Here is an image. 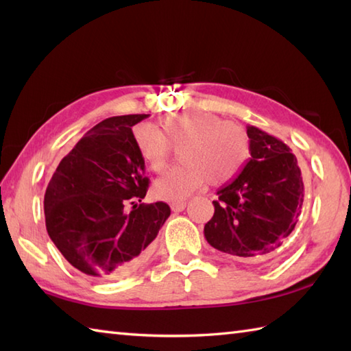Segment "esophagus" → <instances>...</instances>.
Instances as JSON below:
<instances>
[{
	"mask_svg": "<svg viewBox=\"0 0 351 351\" xmlns=\"http://www.w3.org/2000/svg\"><path fill=\"white\" fill-rule=\"evenodd\" d=\"M185 202H175V204H171L170 205V208H171V211L173 213H181V211H184L185 210Z\"/></svg>",
	"mask_w": 351,
	"mask_h": 351,
	"instance_id": "1",
	"label": "esophagus"
}]
</instances>
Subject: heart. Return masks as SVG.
<instances>
[{
    "mask_svg": "<svg viewBox=\"0 0 351 351\" xmlns=\"http://www.w3.org/2000/svg\"><path fill=\"white\" fill-rule=\"evenodd\" d=\"M160 128L138 123L132 137L145 166L160 173L171 149H180L182 166L155 181L151 193L158 200H182L208 181L221 187L241 173L250 155V140L240 125L223 122L205 111H180L161 119Z\"/></svg>",
    "mask_w": 351,
    "mask_h": 351,
    "instance_id": "1",
    "label": "heart"
}]
</instances>
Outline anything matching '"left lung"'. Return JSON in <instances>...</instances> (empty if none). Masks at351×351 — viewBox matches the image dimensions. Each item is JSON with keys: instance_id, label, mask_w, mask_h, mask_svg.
Here are the masks:
<instances>
[{"instance_id": "obj_1", "label": "left lung", "mask_w": 351, "mask_h": 351, "mask_svg": "<svg viewBox=\"0 0 351 351\" xmlns=\"http://www.w3.org/2000/svg\"><path fill=\"white\" fill-rule=\"evenodd\" d=\"M250 160L214 200L204 234L214 249L238 259H267L282 249L303 210L295 155L282 140L247 126Z\"/></svg>"}]
</instances>
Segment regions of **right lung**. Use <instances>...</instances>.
Masks as SVG:
<instances>
[{"label":"right lung","mask_w":351,"mask_h":351,"mask_svg":"<svg viewBox=\"0 0 351 351\" xmlns=\"http://www.w3.org/2000/svg\"><path fill=\"white\" fill-rule=\"evenodd\" d=\"M146 117L114 116L93 126L58 164L45 193L49 238L92 278L111 280L137 270L170 215L167 204L141 202L149 180L132 126Z\"/></svg>","instance_id":"add662e5"}]
</instances>
